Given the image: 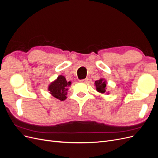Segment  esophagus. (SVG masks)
<instances>
[{
    "instance_id": "1",
    "label": "esophagus",
    "mask_w": 158,
    "mask_h": 158,
    "mask_svg": "<svg viewBox=\"0 0 158 158\" xmlns=\"http://www.w3.org/2000/svg\"><path fill=\"white\" fill-rule=\"evenodd\" d=\"M88 78H85V79H83V80H80V82H82V83H87L88 82Z\"/></svg>"
}]
</instances>
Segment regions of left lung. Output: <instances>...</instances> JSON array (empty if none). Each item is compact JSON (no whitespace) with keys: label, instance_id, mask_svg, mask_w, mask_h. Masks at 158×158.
I'll use <instances>...</instances> for the list:
<instances>
[{"label":"left lung","instance_id":"1","mask_svg":"<svg viewBox=\"0 0 158 158\" xmlns=\"http://www.w3.org/2000/svg\"><path fill=\"white\" fill-rule=\"evenodd\" d=\"M106 84L107 81L104 78H100L98 80H96L94 84L96 87V90L100 94H109L108 92H106Z\"/></svg>","mask_w":158,"mask_h":158}]
</instances>
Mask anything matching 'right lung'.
<instances>
[{
  "label": "right lung",
  "instance_id": "add662e5",
  "mask_svg": "<svg viewBox=\"0 0 158 158\" xmlns=\"http://www.w3.org/2000/svg\"><path fill=\"white\" fill-rule=\"evenodd\" d=\"M71 84V82H67L66 78L63 75H59L56 80L52 82L48 86L49 94L54 98L60 101H64L66 99L68 88Z\"/></svg>",
  "mask_w": 158,
  "mask_h": 158
}]
</instances>
